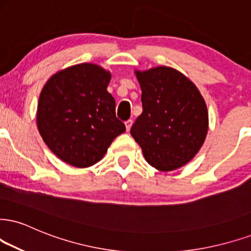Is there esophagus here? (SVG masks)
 I'll use <instances>...</instances> for the list:
<instances>
[{
  "label": "esophagus",
  "instance_id": "34e87169",
  "mask_svg": "<svg viewBox=\"0 0 251 251\" xmlns=\"http://www.w3.org/2000/svg\"><path fill=\"white\" fill-rule=\"evenodd\" d=\"M125 125H126V131H129V130H130L131 126H132V120H128V121H126Z\"/></svg>",
  "mask_w": 251,
  "mask_h": 251
}]
</instances>
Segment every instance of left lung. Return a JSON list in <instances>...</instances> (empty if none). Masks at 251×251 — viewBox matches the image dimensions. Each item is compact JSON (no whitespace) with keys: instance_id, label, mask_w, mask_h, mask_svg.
Returning a JSON list of instances; mask_svg holds the SVG:
<instances>
[{"instance_id":"1","label":"left lung","mask_w":251,"mask_h":251,"mask_svg":"<svg viewBox=\"0 0 251 251\" xmlns=\"http://www.w3.org/2000/svg\"><path fill=\"white\" fill-rule=\"evenodd\" d=\"M142 89L143 111L130 129L145 160L159 171L187 164L202 147L208 111L199 89L169 66L135 71Z\"/></svg>"}]
</instances>
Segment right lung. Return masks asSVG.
<instances>
[{
	"mask_svg": "<svg viewBox=\"0 0 251 251\" xmlns=\"http://www.w3.org/2000/svg\"><path fill=\"white\" fill-rule=\"evenodd\" d=\"M111 74L82 63L58 71L46 81L37 107V128L64 163L88 168L103 158L114 138L126 131L108 93Z\"/></svg>",
	"mask_w": 251,
	"mask_h": 251,
	"instance_id": "add662e5",
	"label": "right lung"
}]
</instances>
